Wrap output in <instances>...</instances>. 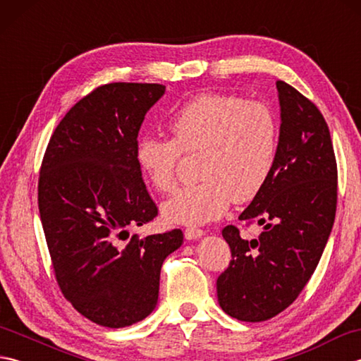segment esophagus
I'll use <instances>...</instances> for the list:
<instances>
[{
	"mask_svg": "<svg viewBox=\"0 0 361 361\" xmlns=\"http://www.w3.org/2000/svg\"><path fill=\"white\" fill-rule=\"evenodd\" d=\"M185 235L188 240H197V239H200L202 235H204V231L200 228H186Z\"/></svg>",
	"mask_w": 361,
	"mask_h": 361,
	"instance_id": "34e87169",
	"label": "esophagus"
}]
</instances>
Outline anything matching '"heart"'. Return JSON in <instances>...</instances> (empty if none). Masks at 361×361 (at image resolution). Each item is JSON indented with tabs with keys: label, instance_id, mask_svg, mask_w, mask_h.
Here are the masks:
<instances>
[{
	"label": "heart",
	"instance_id": "obj_1",
	"mask_svg": "<svg viewBox=\"0 0 361 361\" xmlns=\"http://www.w3.org/2000/svg\"><path fill=\"white\" fill-rule=\"evenodd\" d=\"M169 128L173 137L141 136L135 159L150 186L167 192L176 183L181 153L203 152V181L178 189L161 206L171 224L204 225L220 219L233 200H252L273 171L279 122L264 102L200 94L180 106Z\"/></svg>",
	"mask_w": 361,
	"mask_h": 361
}]
</instances>
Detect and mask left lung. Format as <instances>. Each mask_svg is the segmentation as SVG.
I'll return each instance as SVG.
<instances>
[{
    "instance_id": "8db88e82",
    "label": "left lung",
    "mask_w": 361,
    "mask_h": 361,
    "mask_svg": "<svg viewBox=\"0 0 361 361\" xmlns=\"http://www.w3.org/2000/svg\"><path fill=\"white\" fill-rule=\"evenodd\" d=\"M281 128L273 171L239 219L265 225L259 239L221 231L231 262L217 279L220 307L247 323L286 310L312 278L336 211V161L331 132L317 105L278 80Z\"/></svg>"
}]
</instances>
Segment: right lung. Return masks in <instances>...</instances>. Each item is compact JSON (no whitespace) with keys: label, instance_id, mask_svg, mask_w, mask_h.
Wrapping results in <instances>:
<instances>
[{"label":"right lung","instance_id":"obj_1","mask_svg":"<svg viewBox=\"0 0 361 361\" xmlns=\"http://www.w3.org/2000/svg\"><path fill=\"white\" fill-rule=\"evenodd\" d=\"M159 83H106L65 114L46 147L38 209L63 296L93 323L119 329L157 307L164 259L181 229L128 239L130 226L158 216L136 164L145 113L164 94Z\"/></svg>","mask_w":361,"mask_h":361}]
</instances>
